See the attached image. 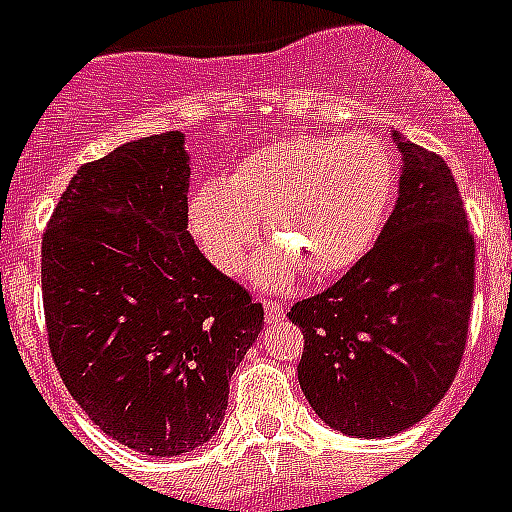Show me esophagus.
I'll return each mask as SVG.
<instances>
[{
    "label": "esophagus",
    "instance_id": "1",
    "mask_svg": "<svg viewBox=\"0 0 512 512\" xmlns=\"http://www.w3.org/2000/svg\"><path fill=\"white\" fill-rule=\"evenodd\" d=\"M263 311H265V321H268V324H276V321L284 319V308H281L276 300H263Z\"/></svg>",
    "mask_w": 512,
    "mask_h": 512
}]
</instances>
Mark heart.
Segmentation results:
<instances>
[{"label":"heart","instance_id":"heart-1","mask_svg":"<svg viewBox=\"0 0 512 512\" xmlns=\"http://www.w3.org/2000/svg\"><path fill=\"white\" fill-rule=\"evenodd\" d=\"M396 156L369 135H300L244 156L223 185H201L188 223L201 255L220 273H239L257 239L263 284L305 268L316 279L350 271L372 249L396 201Z\"/></svg>","mask_w":512,"mask_h":512}]
</instances>
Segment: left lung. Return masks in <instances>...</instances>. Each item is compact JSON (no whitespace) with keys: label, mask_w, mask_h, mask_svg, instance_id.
Segmentation results:
<instances>
[{"label":"left lung","mask_w":512,"mask_h":512,"mask_svg":"<svg viewBox=\"0 0 512 512\" xmlns=\"http://www.w3.org/2000/svg\"><path fill=\"white\" fill-rule=\"evenodd\" d=\"M396 209L340 281L287 313L303 329L297 380L345 436L385 438L444 398L468 340L476 241L460 188L438 154L396 135Z\"/></svg>","instance_id":"8db88e82"}]
</instances>
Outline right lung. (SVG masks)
Segmentation results:
<instances>
[{
  "instance_id": "1",
  "label": "right lung",
  "mask_w": 512,
  "mask_h": 512,
  "mask_svg": "<svg viewBox=\"0 0 512 512\" xmlns=\"http://www.w3.org/2000/svg\"><path fill=\"white\" fill-rule=\"evenodd\" d=\"M183 132L82 164L42 236L52 361L87 417L135 452L207 444L263 305L188 233Z\"/></svg>"
}]
</instances>
